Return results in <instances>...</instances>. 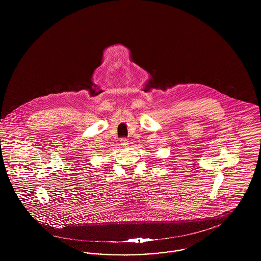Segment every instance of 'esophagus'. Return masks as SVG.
Returning <instances> with one entry per match:
<instances>
[{"label": "esophagus", "mask_w": 261, "mask_h": 261, "mask_svg": "<svg viewBox=\"0 0 261 261\" xmlns=\"http://www.w3.org/2000/svg\"><path fill=\"white\" fill-rule=\"evenodd\" d=\"M120 144H121V146H122L123 148H127V147L129 146V142H128V140L125 139V138L120 139Z\"/></svg>", "instance_id": "1"}]
</instances>
